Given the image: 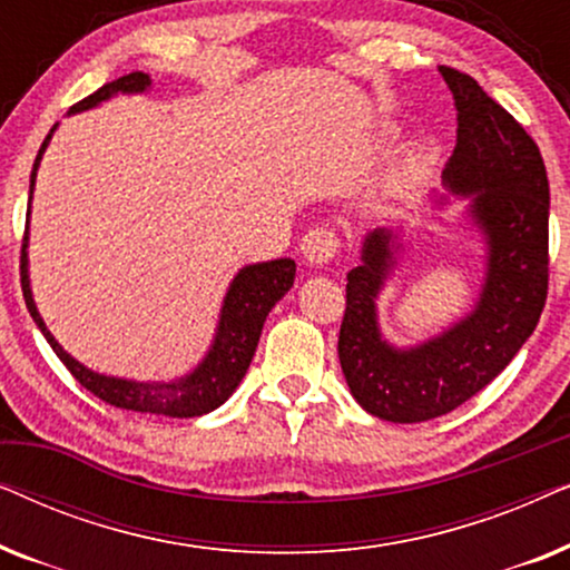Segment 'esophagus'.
<instances>
[{
  "label": "esophagus",
  "mask_w": 570,
  "mask_h": 570,
  "mask_svg": "<svg viewBox=\"0 0 570 570\" xmlns=\"http://www.w3.org/2000/svg\"><path fill=\"white\" fill-rule=\"evenodd\" d=\"M337 248H340V238L337 233L330 228L308 230L301 240L303 259L314 264V267H324V264H330L334 259V254H337Z\"/></svg>",
  "instance_id": "1"
}]
</instances>
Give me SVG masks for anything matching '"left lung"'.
<instances>
[{
  "mask_svg": "<svg viewBox=\"0 0 570 570\" xmlns=\"http://www.w3.org/2000/svg\"><path fill=\"white\" fill-rule=\"evenodd\" d=\"M454 92L456 147L443 168L449 197L485 246V275L472 308L417 345L396 347L379 324V295L407 252L402 228L365 233L361 264L347 272L340 365L350 394L373 417L425 423L485 389L532 337L548 298L550 186L540 147L470 75L441 67Z\"/></svg>",
  "mask_w": 570,
  "mask_h": 570,
  "instance_id": "obj_1",
  "label": "left lung"
}]
</instances>
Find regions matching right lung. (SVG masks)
<instances>
[{"label": "right lung", "instance_id": "1", "mask_svg": "<svg viewBox=\"0 0 570 570\" xmlns=\"http://www.w3.org/2000/svg\"><path fill=\"white\" fill-rule=\"evenodd\" d=\"M153 88L150 75L129 72L119 80L106 82L92 96L69 108V114L90 111L114 96H139ZM59 124H53L49 137L43 139L41 150L36 155L33 174H30V194H28V220H26V238H22V256H20V283L22 295H26V306L33 316V322L49 342L53 353L61 363L67 365L69 373L80 381V384L114 407L145 412V415H163V417H199L220 407L228 396L236 392L240 379L246 376L248 363L259 345L262 326L267 322L269 311L275 303L293 287L295 279V262L293 259H272L246 264L230 279L228 291H225L220 316H217L215 337L209 342L205 357L194 365L189 373L168 381H137L98 373L82 365L77 357L67 353L59 345L57 337L49 332V326L38 314L33 287H30V269H28V238H30V202H33L36 176L41 166L46 147H49L53 131Z\"/></svg>", "mask_w": 570, "mask_h": 570}]
</instances>
